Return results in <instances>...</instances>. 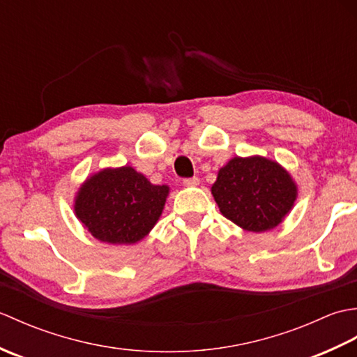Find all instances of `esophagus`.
<instances>
[{
  "instance_id": "esophagus-1",
  "label": "esophagus",
  "mask_w": 357,
  "mask_h": 357,
  "mask_svg": "<svg viewBox=\"0 0 357 357\" xmlns=\"http://www.w3.org/2000/svg\"><path fill=\"white\" fill-rule=\"evenodd\" d=\"M183 184H184L185 187H195V185L199 184V178H198V176L185 178V179H183Z\"/></svg>"
}]
</instances>
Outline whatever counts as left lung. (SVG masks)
<instances>
[{"instance_id": "obj_1", "label": "left lung", "mask_w": 357, "mask_h": 357, "mask_svg": "<svg viewBox=\"0 0 357 357\" xmlns=\"http://www.w3.org/2000/svg\"><path fill=\"white\" fill-rule=\"evenodd\" d=\"M211 193L221 213L247 231H267L291 210L296 185L282 167L261 156L233 158Z\"/></svg>"}]
</instances>
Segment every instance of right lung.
<instances>
[{
	"instance_id": "right-lung-1",
	"label": "right lung",
	"mask_w": 357,
	"mask_h": 357,
	"mask_svg": "<svg viewBox=\"0 0 357 357\" xmlns=\"http://www.w3.org/2000/svg\"><path fill=\"white\" fill-rule=\"evenodd\" d=\"M167 195L169 187L150 184L132 167L105 169L81 187L75 213L96 239L135 244L153 229Z\"/></svg>"
}]
</instances>
